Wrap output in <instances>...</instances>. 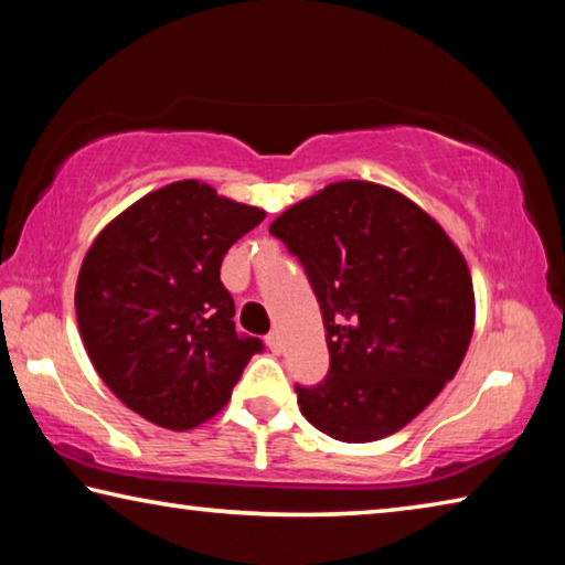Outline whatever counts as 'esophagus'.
<instances>
[{
  "instance_id": "34e87169",
  "label": "esophagus",
  "mask_w": 565,
  "mask_h": 565,
  "mask_svg": "<svg viewBox=\"0 0 565 565\" xmlns=\"http://www.w3.org/2000/svg\"><path fill=\"white\" fill-rule=\"evenodd\" d=\"M266 347H269L274 353H279V351H281V339H279V333L271 331L269 337H266Z\"/></svg>"
}]
</instances>
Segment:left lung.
Instances as JSON below:
<instances>
[{"label": "left lung", "instance_id": "8db88e82", "mask_svg": "<svg viewBox=\"0 0 565 565\" xmlns=\"http://www.w3.org/2000/svg\"><path fill=\"white\" fill-rule=\"evenodd\" d=\"M269 232L317 294L331 369L296 386L301 414L337 441L396 434L456 376L476 323L461 248L416 202L347 179L286 209Z\"/></svg>", "mask_w": 565, "mask_h": 565}]
</instances>
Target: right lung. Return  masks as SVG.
I'll use <instances>...</instances> for the list:
<instances>
[{"instance_id":"obj_1","label":"right lung","mask_w":565,"mask_h":565,"mask_svg":"<svg viewBox=\"0 0 565 565\" xmlns=\"http://www.w3.org/2000/svg\"><path fill=\"white\" fill-rule=\"evenodd\" d=\"M266 212L199 179L149 191L84 256L74 309L92 366L124 406L169 431L204 424L262 341L234 329L222 262Z\"/></svg>"}]
</instances>
